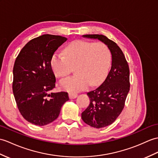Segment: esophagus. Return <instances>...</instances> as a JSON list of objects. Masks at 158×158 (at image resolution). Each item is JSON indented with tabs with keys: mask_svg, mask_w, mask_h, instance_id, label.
Wrapping results in <instances>:
<instances>
[{
	"mask_svg": "<svg viewBox=\"0 0 158 158\" xmlns=\"http://www.w3.org/2000/svg\"><path fill=\"white\" fill-rule=\"evenodd\" d=\"M77 96H78V95L76 93L70 92V93L69 94V98H70L71 99H74V98H75L77 97Z\"/></svg>",
	"mask_w": 158,
	"mask_h": 158,
	"instance_id": "34e87169",
	"label": "esophagus"
}]
</instances>
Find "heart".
Listing matches in <instances>:
<instances>
[{"label": "heart", "instance_id": "heart-1", "mask_svg": "<svg viewBox=\"0 0 158 158\" xmlns=\"http://www.w3.org/2000/svg\"><path fill=\"white\" fill-rule=\"evenodd\" d=\"M64 52V56L54 53L50 60L51 68L58 77H67L75 67L76 75L60 82L64 90L76 92L90 85H100L110 69L112 54L104 42L76 40L66 47Z\"/></svg>", "mask_w": 158, "mask_h": 158}]
</instances>
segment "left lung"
<instances>
[{
	"label": "left lung",
	"mask_w": 158,
	"mask_h": 158,
	"mask_svg": "<svg viewBox=\"0 0 158 158\" xmlns=\"http://www.w3.org/2000/svg\"><path fill=\"white\" fill-rule=\"evenodd\" d=\"M83 37L101 40L112 53L110 71L100 87L87 94L90 103L81 114L87 124L100 129L110 125L123 111L130 89L129 67L122 50L106 36L87 34Z\"/></svg>",
	"instance_id": "1"
}]
</instances>
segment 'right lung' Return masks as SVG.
<instances>
[{
	"label": "right lung",
	"mask_w": 158,
	"mask_h": 158,
	"mask_svg": "<svg viewBox=\"0 0 158 158\" xmlns=\"http://www.w3.org/2000/svg\"><path fill=\"white\" fill-rule=\"evenodd\" d=\"M67 38L44 34L31 40L21 49L13 67V91L17 108L29 123L44 126L59 115L69 100L67 92L50 93L56 78L50 60Z\"/></svg>",
	"instance_id": "right-lung-1"
}]
</instances>
